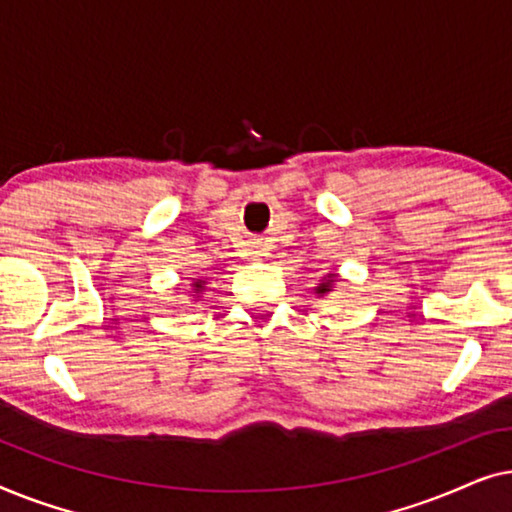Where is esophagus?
Here are the masks:
<instances>
[{
  "mask_svg": "<svg viewBox=\"0 0 512 512\" xmlns=\"http://www.w3.org/2000/svg\"><path fill=\"white\" fill-rule=\"evenodd\" d=\"M249 254L254 256V258H261V256H265V244H263V240H254V242H251Z\"/></svg>",
  "mask_w": 512,
  "mask_h": 512,
  "instance_id": "obj_1",
  "label": "esophagus"
}]
</instances>
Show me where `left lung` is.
I'll use <instances>...</instances> for the list:
<instances>
[{"instance_id":"8db88e82","label":"left lung","mask_w":512,"mask_h":512,"mask_svg":"<svg viewBox=\"0 0 512 512\" xmlns=\"http://www.w3.org/2000/svg\"><path fill=\"white\" fill-rule=\"evenodd\" d=\"M338 279H340L338 272H328V275L321 277L319 284L314 286V293H317L319 298H321V296H328V293L333 291V286H335V282H338Z\"/></svg>"}]
</instances>
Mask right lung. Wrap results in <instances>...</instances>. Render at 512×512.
I'll return each instance as SVG.
<instances>
[{
  "label": "right lung",
  "mask_w": 512,
  "mask_h": 512,
  "mask_svg": "<svg viewBox=\"0 0 512 512\" xmlns=\"http://www.w3.org/2000/svg\"><path fill=\"white\" fill-rule=\"evenodd\" d=\"M202 291H205V279H193L191 291H188V293H191V296H193L195 300H200V298H202V296H200Z\"/></svg>",
  "instance_id": "add662e5"
}]
</instances>
